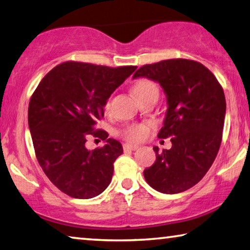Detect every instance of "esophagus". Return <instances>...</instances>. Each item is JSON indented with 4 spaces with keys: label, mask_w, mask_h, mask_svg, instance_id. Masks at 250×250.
<instances>
[{
    "label": "esophagus",
    "mask_w": 250,
    "mask_h": 250,
    "mask_svg": "<svg viewBox=\"0 0 250 250\" xmlns=\"http://www.w3.org/2000/svg\"><path fill=\"white\" fill-rule=\"evenodd\" d=\"M138 148H139V146H137V145H131V144H125L124 145L125 151V150H130V151H132V150H137Z\"/></svg>",
    "instance_id": "obj_1"
}]
</instances>
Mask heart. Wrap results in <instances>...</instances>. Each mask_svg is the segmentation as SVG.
<instances>
[{"label": "heart", "instance_id": "b5f03b06", "mask_svg": "<svg viewBox=\"0 0 250 250\" xmlns=\"http://www.w3.org/2000/svg\"><path fill=\"white\" fill-rule=\"evenodd\" d=\"M157 86L150 80H140L133 86V93L136 97L145 94L151 90H156ZM110 104H105V109H109ZM149 132V126L146 124H134L126 125L120 131V136L128 141H140L146 138Z\"/></svg>", "mask_w": 250, "mask_h": 250}]
</instances>
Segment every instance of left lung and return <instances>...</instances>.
<instances>
[{
    "mask_svg": "<svg viewBox=\"0 0 250 250\" xmlns=\"http://www.w3.org/2000/svg\"><path fill=\"white\" fill-rule=\"evenodd\" d=\"M146 78L159 83L167 97L168 109L161 139L171 138L172 146L160 152L146 168V181L162 193H178L198 184L211 167L223 138L226 113L224 90L201 63L171 59L146 64L133 79Z\"/></svg>",
    "mask_w": 250,
    "mask_h": 250,
    "instance_id": "8db88e82",
    "label": "left lung"
}]
</instances>
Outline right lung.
I'll use <instances>...</instances> for the list:
<instances>
[{"label": "right lung", "instance_id": "add662e5", "mask_svg": "<svg viewBox=\"0 0 250 250\" xmlns=\"http://www.w3.org/2000/svg\"><path fill=\"white\" fill-rule=\"evenodd\" d=\"M136 69L63 62L42 79L31 97L27 120L35 156L46 177L68 196L90 199L111 182L113 162L124 149L104 130H96V125L111 93ZM89 135L101 137L106 145L88 150Z\"/></svg>", "mask_w": 250, "mask_h": 250}]
</instances>
